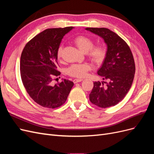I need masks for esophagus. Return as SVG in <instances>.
Returning <instances> with one entry per match:
<instances>
[{
  "instance_id": "34e87169",
  "label": "esophagus",
  "mask_w": 154,
  "mask_h": 154,
  "mask_svg": "<svg viewBox=\"0 0 154 154\" xmlns=\"http://www.w3.org/2000/svg\"><path fill=\"white\" fill-rule=\"evenodd\" d=\"M82 81H83V79H74V80H73V82L74 83H76L78 82H80Z\"/></svg>"
}]
</instances>
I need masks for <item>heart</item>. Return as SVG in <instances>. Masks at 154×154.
Listing matches in <instances>:
<instances>
[{
	"mask_svg": "<svg viewBox=\"0 0 154 154\" xmlns=\"http://www.w3.org/2000/svg\"><path fill=\"white\" fill-rule=\"evenodd\" d=\"M73 42L82 52L87 53V57L92 62L100 63L104 60L106 57L105 48L101 45L93 46V41L88 37L83 35L77 36L73 39ZM62 46H60L57 51L58 58H62ZM91 68L89 63L74 64L68 69L67 72L71 76L83 78L87 75Z\"/></svg>",
	"mask_w": 154,
	"mask_h": 154,
	"instance_id": "1",
	"label": "heart"
}]
</instances>
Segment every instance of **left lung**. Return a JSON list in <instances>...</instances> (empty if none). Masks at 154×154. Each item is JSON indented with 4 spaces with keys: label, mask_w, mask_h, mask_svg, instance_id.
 I'll return each instance as SVG.
<instances>
[{
    "label": "left lung",
    "mask_w": 154,
    "mask_h": 154,
    "mask_svg": "<svg viewBox=\"0 0 154 154\" xmlns=\"http://www.w3.org/2000/svg\"><path fill=\"white\" fill-rule=\"evenodd\" d=\"M85 29L100 36L106 44V57L97 72L106 82H94L89 99L97 106L108 108L123 100L132 86L136 71L133 55L127 44L114 32L104 27Z\"/></svg>",
    "instance_id": "obj_1"
}]
</instances>
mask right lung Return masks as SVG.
Returning <instances> with one entry per match:
<instances>
[{
	"mask_svg": "<svg viewBox=\"0 0 154 154\" xmlns=\"http://www.w3.org/2000/svg\"><path fill=\"white\" fill-rule=\"evenodd\" d=\"M74 28L48 29L25 45L20 57V75L27 92L36 103L55 109L66 101L74 83L69 80L54 85L57 71V51L64 35Z\"/></svg>",
	"mask_w": 154,
	"mask_h": 154,
	"instance_id": "right-lung-1",
	"label": "right lung"
}]
</instances>
